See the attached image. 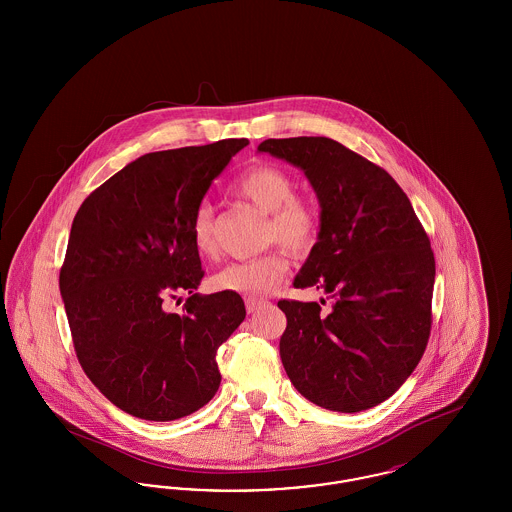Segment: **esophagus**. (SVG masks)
Here are the masks:
<instances>
[{
	"label": "esophagus",
	"mask_w": 512,
	"mask_h": 512,
	"mask_svg": "<svg viewBox=\"0 0 512 512\" xmlns=\"http://www.w3.org/2000/svg\"><path fill=\"white\" fill-rule=\"evenodd\" d=\"M267 299H259V297H247L245 299V309L247 313H257L261 307L267 305Z\"/></svg>",
	"instance_id": "1"
}]
</instances>
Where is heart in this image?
Segmentation results:
<instances>
[{
  "label": "heart",
  "instance_id": "heart-1",
  "mask_svg": "<svg viewBox=\"0 0 512 512\" xmlns=\"http://www.w3.org/2000/svg\"><path fill=\"white\" fill-rule=\"evenodd\" d=\"M234 192L263 213L268 220L263 228V244H280L292 253H303L315 244L318 236V213L315 205L295 195V180L290 172L276 165H257L240 176ZM195 251L201 257H215L219 238L215 213L209 205L195 211L192 222ZM288 257L274 247L267 253L230 263L209 280L213 292L238 293L259 297L274 290L288 272Z\"/></svg>",
  "mask_w": 512,
  "mask_h": 512
}]
</instances>
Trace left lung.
<instances>
[{
    "mask_svg": "<svg viewBox=\"0 0 512 512\" xmlns=\"http://www.w3.org/2000/svg\"><path fill=\"white\" fill-rule=\"evenodd\" d=\"M259 151L299 167L317 192L318 242L293 286L332 299L328 313L315 301H278L288 318L282 365L322 409H372L403 386L428 345L436 278L428 234L390 174L336 140L270 138Z\"/></svg>",
    "mask_w": 512,
    "mask_h": 512,
    "instance_id": "obj_1",
    "label": "left lung"
}]
</instances>
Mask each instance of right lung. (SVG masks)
I'll return each instance as SVG.
<instances>
[{"mask_svg": "<svg viewBox=\"0 0 512 512\" xmlns=\"http://www.w3.org/2000/svg\"><path fill=\"white\" fill-rule=\"evenodd\" d=\"M245 138L155 151L84 199L59 290L86 376L124 413L167 422L207 405L217 351L244 322L238 293H195L201 261L192 222L211 182ZM188 292L184 316L167 298Z\"/></svg>", "mask_w": 512, "mask_h": 512, "instance_id": "obj_1", "label": "right lung"}]
</instances>
